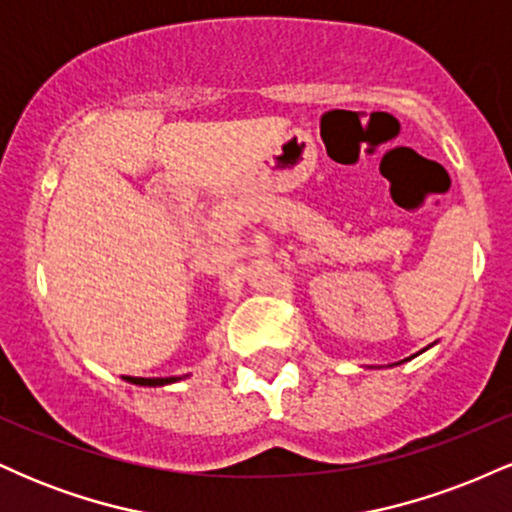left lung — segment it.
I'll return each mask as SVG.
<instances>
[{"instance_id": "8db88e82", "label": "left lung", "mask_w": 512, "mask_h": 512, "mask_svg": "<svg viewBox=\"0 0 512 512\" xmlns=\"http://www.w3.org/2000/svg\"><path fill=\"white\" fill-rule=\"evenodd\" d=\"M419 354H424V351H419ZM419 354H414V356H419ZM414 356H411V358H414ZM411 358H404V361H411ZM404 361H402V363H404Z\"/></svg>"}]
</instances>
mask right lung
Instances as JSON below:
<instances>
[{"mask_svg":"<svg viewBox=\"0 0 512 512\" xmlns=\"http://www.w3.org/2000/svg\"><path fill=\"white\" fill-rule=\"evenodd\" d=\"M127 383L132 385H144V387H161V385H170V383H178L182 378H129L127 375Z\"/></svg>","mask_w":512,"mask_h":512,"instance_id":"obj_1","label":"right lung"}]
</instances>
